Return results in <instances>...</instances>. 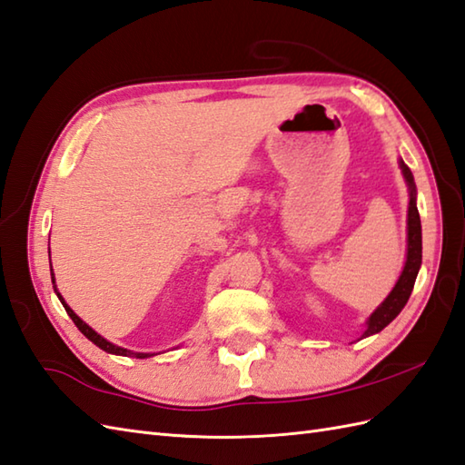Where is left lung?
Here are the masks:
<instances>
[{"label": "left lung", "mask_w": 465, "mask_h": 465, "mask_svg": "<svg viewBox=\"0 0 465 465\" xmlns=\"http://www.w3.org/2000/svg\"><path fill=\"white\" fill-rule=\"evenodd\" d=\"M398 166L402 170L404 182L408 186V235H406V262L402 267V273L398 277L396 285L392 287L391 293L382 301V303L376 307L371 317L366 319V329L361 334V339L371 337V334L381 332L384 327L391 325V322L401 315V311L404 309V305L408 303L410 295H412V289L416 283V277L420 272V265H422V223H420V213H418V206H416V183H414V176L410 168L404 164L402 158H398ZM359 339V341H361Z\"/></svg>", "instance_id": "obj_1"}]
</instances>
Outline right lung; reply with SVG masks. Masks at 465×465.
I'll list each match as a JSON object with an SVG mask.
<instances>
[{
	"instance_id": "obj_1",
	"label": "right lung",
	"mask_w": 465,
	"mask_h": 465,
	"mask_svg": "<svg viewBox=\"0 0 465 465\" xmlns=\"http://www.w3.org/2000/svg\"><path fill=\"white\" fill-rule=\"evenodd\" d=\"M49 253H51V252H49ZM51 282H53V289H55V293H57L61 303H63L64 311H67V315L73 319V322H74V325H77V329L84 334V337L89 339L91 342H94L96 347L103 349L104 352H109V354H116V356H133V359H148V356H154V352H134V351H128V349H123V347H116V344H113L111 341H106L104 337H101L99 332H96L94 329H91L89 325H86V322L77 315V312H74L67 303H64V299H63V295L59 293V289H57V285H55V273H53V267H51Z\"/></svg>"
}]
</instances>
